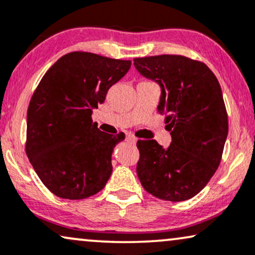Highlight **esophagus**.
Here are the masks:
<instances>
[{"mask_svg": "<svg viewBox=\"0 0 255 255\" xmlns=\"http://www.w3.org/2000/svg\"><path fill=\"white\" fill-rule=\"evenodd\" d=\"M126 139H127V141H129V142H131V143L136 142V137L134 135H131V134H127V137H126Z\"/></svg>", "mask_w": 255, "mask_h": 255, "instance_id": "34e87169", "label": "esophagus"}]
</instances>
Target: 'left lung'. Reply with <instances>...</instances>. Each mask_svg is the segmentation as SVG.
I'll list each match as a JSON object with an SVG mask.
<instances>
[{
	"mask_svg": "<svg viewBox=\"0 0 255 255\" xmlns=\"http://www.w3.org/2000/svg\"><path fill=\"white\" fill-rule=\"evenodd\" d=\"M134 65L160 85L158 113L172 136L167 148L137 141V177L154 197L186 201L202 191L222 159L228 115L220 83L203 61L179 54L135 58Z\"/></svg>",
	"mask_w": 255,
	"mask_h": 255,
	"instance_id": "left-lung-1",
	"label": "left lung"
}]
</instances>
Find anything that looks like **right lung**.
Returning <instances> with one entry per match:
<instances>
[{
    "mask_svg": "<svg viewBox=\"0 0 255 255\" xmlns=\"http://www.w3.org/2000/svg\"><path fill=\"white\" fill-rule=\"evenodd\" d=\"M130 65V60L71 52L59 58L36 87L27 110L26 154L58 197H90L108 182L113 149L125 134L101 131L91 114Z\"/></svg>",
    "mask_w": 255,
    "mask_h": 255,
    "instance_id": "obj_1",
    "label": "right lung"
}]
</instances>
